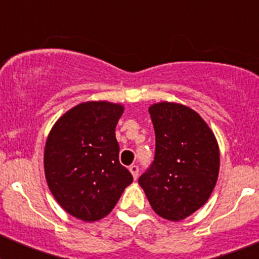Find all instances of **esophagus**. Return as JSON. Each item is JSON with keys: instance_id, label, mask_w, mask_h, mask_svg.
<instances>
[{"instance_id": "34e87169", "label": "esophagus", "mask_w": 259, "mask_h": 259, "mask_svg": "<svg viewBox=\"0 0 259 259\" xmlns=\"http://www.w3.org/2000/svg\"><path fill=\"white\" fill-rule=\"evenodd\" d=\"M130 172L132 174L134 179L136 180L137 176H139V166H136V164H132V166H130Z\"/></svg>"}]
</instances>
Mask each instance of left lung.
Here are the masks:
<instances>
[{"label":"left lung","mask_w":259,"mask_h":259,"mask_svg":"<svg viewBox=\"0 0 259 259\" xmlns=\"http://www.w3.org/2000/svg\"><path fill=\"white\" fill-rule=\"evenodd\" d=\"M155 155L139 184L159 217L179 222L207 202L219 175V146L207 123L191 107L150 105Z\"/></svg>","instance_id":"8db88e82"}]
</instances>
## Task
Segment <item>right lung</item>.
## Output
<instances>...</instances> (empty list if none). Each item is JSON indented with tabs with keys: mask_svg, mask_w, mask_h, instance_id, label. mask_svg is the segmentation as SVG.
I'll return each instance as SVG.
<instances>
[{
	"mask_svg": "<svg viewBox=\"0 0 259 259\" xmlns=\"http://www.w3.org/2000/svg\"><path fill=\"white\" fill-rule=\"evenodd\" d=\"M123 111L122 104L81 102L66 111L48 135V187L62 209L75 218H105L134 180L119 163L115 127Z\"/></svg>",
	"mask_w": 259,
	"mask_h": 259,
	"instance_id": "right-lung-1",
	"label": "right lung"
}]
</instances>
